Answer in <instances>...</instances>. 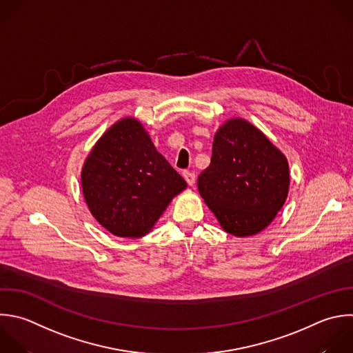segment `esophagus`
I'll return each mask as SVG.
<instances>
[{
  "instance_id": "esophagus-1",
  "label": "esophagus",
  "mask_w": 353,
  "mask_h": 353,
  "mask_svg": "<svg viewBox=\"0 0 353 353\" xmlns=\"http://www.w3.org/2000/svg\"><path fill=\"white\" fill-rule=\"evenodd\" d=\"M183 178L186 179V182H188L190 186H193L194 182H196V174H194V172L185 171V172H183Z\"/></svg>"
}]
</instances>
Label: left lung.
<instances>
[{
  "instance_id": "left-lung-1",
  "label": "left lung",
  "mask_w": 353,
  "mask_h": 353,
  "mask_svg": "<svg viewBox=\"0 0 353 353\" xmlns=\"http://www.w3.org/2000/svg\"><path fill=\"white\" fill-rule=\"evenodd\" d=\"M290 186L285 156L251 123L228 120L215 134L210 165L197 188L225 232L263 230L281 210Z\"/></svg>"
}]
</instances>
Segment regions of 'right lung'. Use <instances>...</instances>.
Listing matches in <instances>:
<instances>
[{
    "label": "right lung",
    "mask_w": 353,
    "mask_h": 353,
    "mask_svg": "<svg viewBox=\"0 0 353 353\" xmlns=\"http://www.w3.org/2000/svg\"><path fill=\"white\" fill-rule=\"evenodd\" d=\"M81 186L95 219L114 236L134 239L150 232L188 185L156 150L141 121L127 117L92 148Z\"/></svg>",
    "instance_id": "right-lung-1"
}]
</instances>
